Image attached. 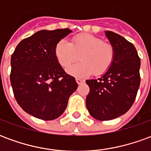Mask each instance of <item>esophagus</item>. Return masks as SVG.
<instances>
[{
	"label": "esophagus",
	"instance_id": "esophagus-1",
	"mask_svg": "<svg viewBox=\"0 0 151 151\" xmlns=\"http://www.w3.org/2000/svg\"><path fill=\"white\" fill-rule=\"evenodd\" d=\"M76 82H77V83H78V85H81L82 83L84 82V80H82V79L80 78H76Z\"/></svg>",
	"mask_w": 151,
	"mask_h": 151
}]
</instances>
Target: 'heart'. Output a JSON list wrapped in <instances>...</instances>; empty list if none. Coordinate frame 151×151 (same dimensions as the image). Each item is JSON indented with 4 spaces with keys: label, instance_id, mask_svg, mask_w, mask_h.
Listing matches in <instances>:
<instances>
[{
    "label": "heart",
    "instance_id": "obj_1",
    "mask_svg": "<svg viewBox=\"0 0 151 151\" xmlns=\"http://www.w3.org/2000/svg\"><path fill=\"white\" fill-rule=\"evenodd\" d=\"M80 56L81 62L67 69L70 75L86 78L93 73L102 75L111 68L115 58V50L110 43L89 34L76 35L71 43L60 40L55 47V56L63 68L75 62Z\"/></svg>",
    "mask_w": 151,
    "mask_h": 151
}]
</instances>
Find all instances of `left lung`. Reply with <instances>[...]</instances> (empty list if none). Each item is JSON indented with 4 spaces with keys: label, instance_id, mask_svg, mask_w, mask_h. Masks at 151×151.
I'll use <instances>...</instances> for the list:
<instances>
[{
    "label": "left lung",
    "instance_id": "left-lung-1",
    "mask_svg": "<svg viewBox=\"0 0 151 151\" xmlns=\"http://www.w3.org/2000/svg\"><path fill=\"white\" fill-rule=\"evenodd\" d=\"M105 33L115 50L113 64L100 78L86 81L90 87L86 108L99 120H112L129 111L141 82V61L133 43L112 31Z\"/></svg>",
    "mask_w": 151,
    "mask_h": 151
}]
</instances>
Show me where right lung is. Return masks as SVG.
Instances as JSON below:
<instances>
[{
    "label": "right lung",
    "mask_w": 151,
    "mask_h": 151,
    "mask_svg": "<svg viewBox=\"0 0 151 151\" xmlns=\"http://www.w3.org/2000/svg\"><path fill=\"white\" fill-rule=\"evenodd\" d=\"M69 29L40 31L22 40L11 56V82L18 105L27 113L44 120L65 111L78 88L55 56V47L71 33Z\"/></svg>",
    "instance_id": "right-lung-1"
}]
</instances>
